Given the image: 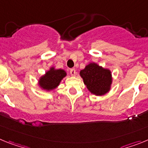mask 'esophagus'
I'll list each match as a JSON object with an SVG mask.
<instances>
[{
  "label": "esophagus",
  "mask_w": 148,
  "mask_h": 148,
  "mask_svg": "<svg viewBox=\"0 0 148 148\" xmlns=\"http://www.w3.org/2000/svg\"><path fill=\"white\" fill-rule=\"evenodd\" d=\"M70 74L71 76H75L77 74V71H76V70L74 69H71L70 70Z\"/></svg>",
  "instance_id": "1"
}]
</instances>
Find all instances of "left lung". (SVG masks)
I'll return each instance as SVG.
<instances>
[{"label":"left lung","mask_w":148,"mask_h":148,"mask_svg":"<svg viewBox=\"0 0 148 148\" xmlns=\"http://www.w3.org/2000/svg\"><path fill=\"white\" fill-rule=\"evenodd\" d=\"M85 86L92 95L102 96L111 89L112 76L111 71L99 65L95 62H90L85 69L79 71Z\"/></svg>","instance_id":"1"}]
</instances>
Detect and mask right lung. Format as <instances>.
<instances>
[{
  "label": "right lung",
  "instance_id": "add662e5",
  "mask_svg": "<svg viewBox=\"0 0 148 148\" xmlns=\"http://www.w3.org/2000/svg\"><path fill=\"white\" fill-rule=\"evenodd\" d=\"M66 76V71L63 69H56L55 67H51L45 74L38 78V86L41 89L51 92L60 86L62 79Z\"/></svg>",
  "mask_w": 148,
  "mask_h": 148
}]
</instances>
